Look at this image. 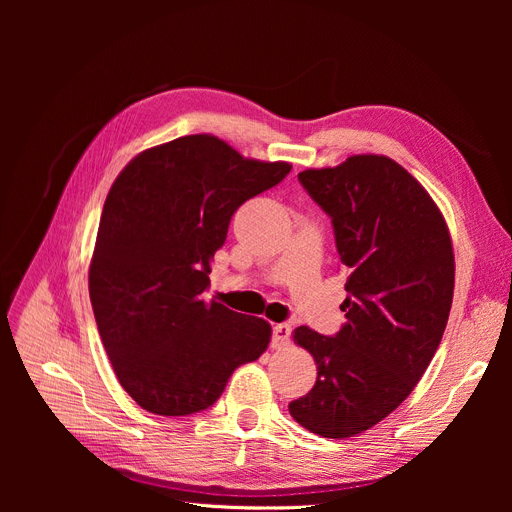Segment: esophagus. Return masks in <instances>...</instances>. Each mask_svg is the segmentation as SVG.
<instances>
[{
  "label": "esophagus",
  "instance_id": "1",
  "mask_svg": "<svg viewBox=\"0 0 512 512\" xmlns=\"http://www.w3.org/2000/svg\"><path fill=\"white\" fill-rule=\"evenodd\" d=\"M292 328L288 324H278L274 326V336H272V348H284L290 342Z\"/></svg>",
  "mask_w": 512,
  "mask_h": 512
}]
</instances>
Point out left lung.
I'll return each instance as SVG.
<instances>
[{
    "label": "left lung",
    "mask_w": 512,
    "mask_h": 512,
    "mask_svg": "<svg viewBox=\"0 0 512 512\" xmlns=\"http://www.w3.org/2000/svg\"><path fill=\"white\" fill-rule=\"evenodd\" d=\"M299 180L330 215L348 297L338 334L294 330L317 380L288 411L309 432L342 440L388 417L434 359L452 307L454 253L434 199L386 155H353Z\"/></svg>",
    "instance_id": "obj_1"
}]
</instances>
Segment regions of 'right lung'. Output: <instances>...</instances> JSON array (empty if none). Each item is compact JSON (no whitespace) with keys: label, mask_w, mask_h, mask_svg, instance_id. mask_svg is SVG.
Wrapping results in <instances>:
<instances>
[{"label":"right lung","mask_w":512,"mask_h":512,"mask_svg":"<svg viewBox=\"0 0 512 512\" xmlns=\"http://www.w3.org/2000/svg\"><path fill=\"white\" fill-rule=\"evenodd\" d=\"M211 134L147 149L105 199L89 267L97 330L122 388L164 417L205 411L232 371L261 357V317L203 299L234 211L290 172Z\"/></svg>","instance_id":"add662e5"}]
</instances>
